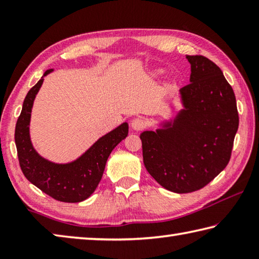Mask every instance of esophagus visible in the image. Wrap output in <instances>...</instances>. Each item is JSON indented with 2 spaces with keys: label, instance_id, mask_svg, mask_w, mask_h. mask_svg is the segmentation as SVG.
<instances>
[{
  "label": "esophagus",
  "instance_id": "obj_1",
  "mask_svg": "<svg viewBox=\"0 0 259 259\" xmlns=\"http://www.w3.org/2000/svg\"><path fill=\"white\" fill-rule=\"evenodd\" d=\"M145 121H144L142 117H136L133 121H131V128L136 131H140L145 128Z\"/></svg>",
  "mask_w": 259,
  "mask_h": 259
}]
</instances>
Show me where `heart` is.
Returning <instances> with one entry per match:
<instances>
[{
	"label": "heart",
	"instance_id": "obj_1",
	"mask_svg": "<svg viewBox=\"0 0 259 259\" xmlns=\"http://www.w3.org/2000/svg\"><path fill=\"white\" fill-rule=\"evenodd\" d=\"M163 73H164V69H163V68H159V69H155L154 75L159 76V75H161V74H163Z\"/></svg>",
	"mask_w": 259,
	"mask_h": 259
}]
</instances>
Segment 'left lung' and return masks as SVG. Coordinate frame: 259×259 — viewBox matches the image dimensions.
I'll return each mask as SVG.
<instances>
[{"instance_id":"left-lung-1","label":"left lung","mask_w":259,"mask_h":259,"mask_svg":"<svg viewBox=\"0 0 259 259\" xmlns=\"http://www.w3.org/2000/svg\"><path fill=\"white\" fill-rule=\"evenodd\" d=\"M190 83L179 90L183 108L140 134L144 164L165 190L190 193L204 187L231 157L239 114L234 91L222 69L203 56H186Z\"/></svg>"}]
</instances>
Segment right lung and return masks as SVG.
<instances>
[{
	"label": "right lung",
	"instance_id": "add662e5",
	"mask_svg": "<svg viewBox=\"0 0 259 259\" xmlns=\"http://www.w3.org/2000/svg\"><path fill=\"white\" fill-rule=\"evenodd\" d=\"M48 69L41 80L28 91L15 131V142L19 164L25 177L51 198L61 202L76 203L87 200L97 188L103 177L109 154L128 136L126 122L100 137L76 160L68 163H56L41 156L35 150L29 135L30 113L35 97L42 87Z\"/></svg>",
	"mask_w": 259,
	"mask_h": 259
}]
</instances>
